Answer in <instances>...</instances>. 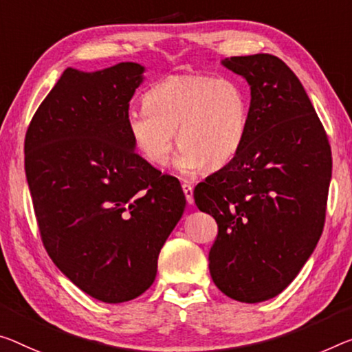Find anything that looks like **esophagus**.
<instances>
[{
  "label": "esophagus",
  "instance_id": "1",
  "mask_svg": "<svg viewBox=\"0 0 352 352\" xmlns=\"http://www.w3.org/2000/svg\"><path fill=\"white\" fill-rule=\"evenodd\" d=\"M182 192H184V195H186L187 203L188 204H193V187L190 186V184L184 182L182 184Z\"/></svg>",
  "mask_w": 352,
  "mask_h": 352
}]
</instances>
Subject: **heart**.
<instances>
[{
	"label": "heart",
	"instance_id": "b5f03b06",
	"mask_svg": "<svg viewBox=\"0 0 352 352\" xmlns=\"http://www.w3.org/2000/svg\"><path fill=\"white\" fill-rule=\"evenodd\" d=\"M142 108L127 111V132L137 153L154 166L175 159L182 175L192 176L204 166L219 168L244 146L250 121V96L231 75H168L146 91Z\"/></svg>",
	"mask_w": 352,
	"mask_h": 352
}]
</instances>
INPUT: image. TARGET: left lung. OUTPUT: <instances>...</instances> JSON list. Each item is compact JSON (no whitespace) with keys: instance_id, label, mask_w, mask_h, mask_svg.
Returning <instances> with one entry per match:
<instances>
[{"instance_id":"1","label":"left lung","mask_w":352,"mask_h":352,"mask_svg":"<svg viewBox=\"0 0 352 352\" xmlns=\"http://www.w3.org/2000/svg\"><path fill=\"white\" fill-rule=\"evenodd\" d=\"M250 85L244 146L195 187L219 234L210 277L231 299L256 304L288 286L320 241L332 154L304 86L282 59L258 53L221 61Z\"/></svg>"}]
</instances>
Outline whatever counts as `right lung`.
<instances>
[{
    "label": "right lung",
    "instance_id": "obj_1",
    "mask_svg": "<svg viewBox=\"0 0 352 352\" xmlns=\"http://www.w3.org/2000/svg\"><path fill=\"white\" fill-rule=\"evenodd\" d=\"M143 72L137 63L67 67L25 137L26 181L48 256L107 304L154 283L160 248L186 208L179 181L135 153L127 132Z\"/></svg>",
    "mask_w": 352,
    "mask_h": 352
}]
</instances>
